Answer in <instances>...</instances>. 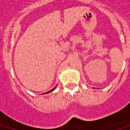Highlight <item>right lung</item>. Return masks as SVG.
<instances>
[{
  "instance_id": "add662e5",
  "label": "right lung",
  "mask_w": 130,
  "mask_h": 130,
  "mask_svg": "<svg viewBox=\"0 0 130 130\" xmlns=\"http://www.w3.org/2000/svg\"><path fill=\"white\" fill-rule=\"evenodd\" d=\"M57 85H56V86H55V88H53L52 90H50V91H48V92H47L44 93V94H48V93H49V92H52V91H53V90H55V88H56V87H57Z\"/></svg>"
}]
</instances>
